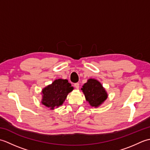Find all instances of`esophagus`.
Wrapping results in <instances>:
<instances>
[{
  "mask_svg": "<svg viewBox=\"0 0 150 150\" xmlns=\"http://www.w3.org/2000/svg\"><path fill=\"white\" fill-rule=\"evenodd\" d=\"M74 86L75 87L76 89H79V83H75L74 84Z\"/></svg>",
  "mask_w": 150,
  "mask_h": 150,
  "instance_id": "1",
  "label": "esophagus"
}]
</instances>
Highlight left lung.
I'll use <instances>...</instances> for the list:
<instances>
[{"mask_svg":"<svg viewBox=\"0 0 150 150\" xmlns=\"http://www.w3.org/2000/svg\"><path fill=\"white\" fill-rule=\"evenodd\" d=\"M81 90L91 106L98 107L106 99L108 95L103 86L95 79H89Z\"/></svg>","mask_w":150,"mask_h":150,"instance_id":"8db88e82","label":"left lung"}]
</instances>
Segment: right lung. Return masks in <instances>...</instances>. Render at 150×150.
<instances>
[{"instance_id": "obj_1", "label": "right lung", "mask_w": 150, "mask_h": 150, "mask_svg": "<svg viewBox=\"0 0 150 150\" xmlns=\"http://www.w3.org/2000/svg\"><path fill=\"white\" fill-rule=\"evenodd\" d=\"M66 79H57L42 90V103L50 109L62 105L73 88Z\"/></svg>"}]
</instances>
